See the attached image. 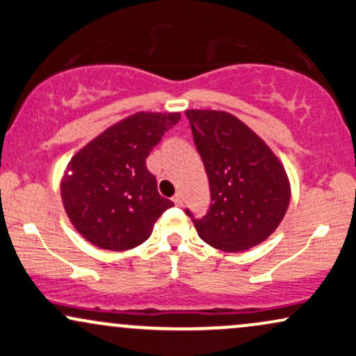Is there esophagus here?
I'll use <instances>...</instances> for the list:
<instances>
[{
    "instance_id": "obj_1",
    "label": "esophagus",
    "mask_w": 356,
    "mask_h": 356,
    "mask_svg": "<svg viewBox=\"0 0 356 356\" xmlns=\"http://www.w3.org/2000/svg\"><path fill=\"white\" fill-rule=\"evenodd\" d=\"M172 200H174L175 205H182V202H184V195L181 194V192H177V194H175V195L172 197Z\"/></svg>"
}]
</instances>
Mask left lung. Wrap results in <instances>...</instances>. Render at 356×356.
<instances>
[{"label":"left lung","mask_w":356,"mask_h":356,"mask_svg":"<svg viewBox=\"0 0 356 356\" xmlns=\"http://www.w3.org/2000/svg\"><path fill=\"white\" fill-rule=\"evenodd\" d=\"M186 115L212 197L207 216L192 219L199 237L224 252L248 250L267 241L292 197L282 161L237 115L216 109H187Z\"/></svg>","instance_id":"8db88e82"}]
</instances>
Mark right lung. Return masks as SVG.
I'll list each match as a JSON object with an SVG mask.
<instances>
[{
	"label": "right lung",
	"instance_id": "add662e5",
	"mask_svg": "<svg viewBox=\"0 0 356 356\" xmlns=\"http://www.w3.org/2000/svg\"><path fill=\"white\" fill-rule=\"evenodd\" d=\"M181 113L139 111L83 145L67 162L61 200L72 227L92 245L122 252L149 238L174 202L159 195L145 159Z\"/></svg>",
	"mask_w": 356,
	"mask_h": 356
}]
</instances>
